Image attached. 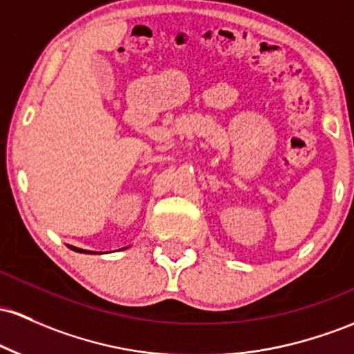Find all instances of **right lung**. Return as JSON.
<instances>
[{
	"label": "right lung",
	"mask_w": 354,
	"mask_h": 354,
	"mask_svg": "<svg viewBox=\"0 0 354 354\" xmlns=\"http://www.w3.org/2000/svg\"><path fill=\"white\" fill-rule=\"evenodd\" d=\"M70 248H72V250H75V252H80V254H97V252H92V250H84V248H77V247H73V245H68ZM127 247H124L122 250H126Z\"/></svg>",
	"instance_id": "right-lung-1"
}]
</instances>
